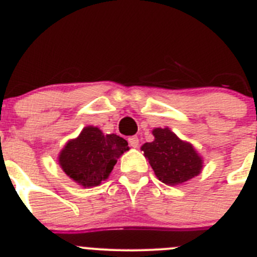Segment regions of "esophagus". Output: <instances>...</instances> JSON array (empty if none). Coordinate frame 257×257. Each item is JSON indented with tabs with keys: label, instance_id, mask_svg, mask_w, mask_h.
<instances>
[{
	"label": "esophagus",
	"instance_id": "1",
	"mask_svg": "<svg viewBox=\"0 0 257 257\" xmlns=\"http://www.w3.org/2000/svg\"><path fill=\"white\" fill-rule=\"evenodd\" d=\"M128 144H130V147L133 148H138L139 144H140V143H139L138 136H130V138H128Z\"/></svg>",
	"mask_w": 257,
	"mask_h": 257
}]
</instances>
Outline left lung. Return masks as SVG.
Returning <instances> with one entry per match:
<instances>
[{
  "mask_svg": "<svg viewBox=\"0 0 257 257\" xmlns=\"http://www.w3.org/2000/svg\"><path fill=\"white\" fill-rule=\"evenodd\" d=\"M155 140L141 147L159 181L180 185L201 171L202 161L191 144L181 141L168 128H155Z\"/></svg>",
  "mask_w": 257,
  "mask_h": 257,
  "instance_id": "left-lung-1",
  "label": "left lung"
}]
</instances>
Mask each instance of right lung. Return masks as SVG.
I'll list each match as a JSON object with an SVG mask.
<instances>
[{
    "label": "right lung",
    "mask_w": 257,
    "mask_h": 257,
    "mask_svg": "<svg viewBox=\"0 0 257 257\" xmlns=\"http://www.w3.org/2000/svg\"><path fill=\"white\" fill-rule=\"evenodd\" d=\"M118 135H103L96 127H85L79 138L67 143L60 154L65 173L84 187L98 186L109 176L119 155L128 150Z\"/></svg>",
    "instance_id": "add662e5"
}]
</instances>
